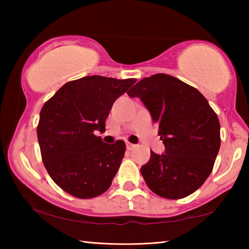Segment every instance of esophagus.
Returning <instances> with one entry per match:
<instances>
[{"instance_id": "obj_1", "label": "esophagus", "mask_w": 249, "mask_h": 249, "mask_svg": "<svg viewBox=\"0 0 249 249\" xmlns=\"http://www.w3.org/2000/svg\"><path fill=\"white\" fill-rule=\"evenodd\" d=\"M126 148H127V150H133V149H135L136 148V145H134V144H130V142H126Z\"/></svg>"}]
</instances>
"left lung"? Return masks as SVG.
<instances>
[{
	"instance_id": "1",
	"label": "left lung",
	"mask_w": 249,
	"mask_h": 249,
	"mask_svg": "<svg viewBox=\"0 0 249 249\" xmlns=\"http://www.w3.org/2000/svg\"><path fill=\"white\" fill-rule=\"evenodd\" d=\"M158 124L165 154L150 150L141 168L146 184L165 199H182L205 182L221 146L220 121L196 88L172 75L157 73L130 89Z\"/></svg>"
}]
</instances>
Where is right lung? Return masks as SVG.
Masks as SVG:
<instances>
[{
	"mask_svg": "<svg viewBox=\"0 0 249 249\" xmlns=\"http://www.w3.org/2000/svg\"><path fill=\"white\" fill-rule=\"evenodd\" d=\"M136 81L88 75L67 82L44 104L37 126L41 159L50 178L67 193L91 199L109 188L125 142L105 144L94 132H105L114 101Z\"/></svg>",
	"mask_w": 249,
	"mask_h": 249,
	"instance_id": "add662e5",
	"label": "right lung"
}]
</instances>
